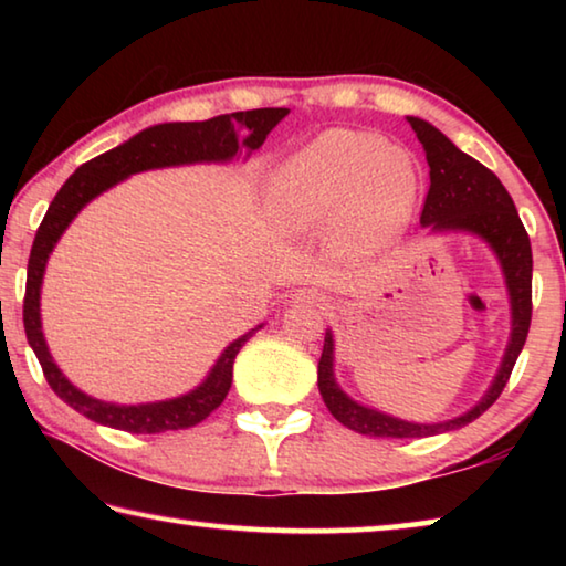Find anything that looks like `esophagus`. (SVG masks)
I'll list each match as a JSON object with an SVG mask.
<instances>
[{"mask_svg":"<svg viewBox=\"0 0 566 566\" xmlns=\"http://www.w3.org/2000/svg\"><path fill=\"white\" fill-rule=\"evenodd\" d=\"M300 304H310V306H324L329 302V294L317 290V286H306V290H300L294 296Z\"/></svg>","mask_w":566,"mask_h":566,"instance_id":"1","label":"esophagus"}]
</instances>
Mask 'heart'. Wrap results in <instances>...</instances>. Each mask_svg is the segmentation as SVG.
Returning a JSON list of instances; mask_svg holds the SVG:
<instances>
[{"mask_svg":"<svg viewBox=\"0 0 566 566\" xmlns=\"http://www.w3.org/2000/svg\"><path fill=\"white\" fill-rule=\"evenodd\" d=\"M417 185V161L407 149L369 132L332 129L274 171L270 209L290 232L339 219L344 242L375 249L405 224Z\"/></svg>","mask_w":566,"mask_h":566,"instance_id":"heart-1","label":"heart"}]
</instances>
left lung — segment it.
<instances>
[{"label":"left lung","instance_id":"1","mask_svg":"<svg viewBox=\"0 0 566 566\" xmlns=\"http://www.w3.org/2000/svg\"><path fill=\"white\" fill-rule=\"evenodd\" d=\"M409 124L427 151L429 165V191L419 222L432 229H464V232L479 234L492 244L502 262L512 296V339L500 375L474 409L444 421V424H411V421L361 407L344 395L332 375V334H324V349L317 367L324 405L344 427L367 437H432L464 427L479 415H484L500 399L506 381H510L532 324V244L510 191L504 189L492 169L457 149L432 124L417 117H409Z\"/></svg>","mask_w":566,"mask_h":566}]
</instances>
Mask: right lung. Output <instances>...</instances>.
<instances>
[{
    "instance_id": "right-lung-1",
    "label": "right lung",
    "mask_w": 566,
    "mask_h": 566,
    "mask_svg": "<svg viewBox=\"0 0 566 566\" xmlns=\"http://www.w3.org/2000/svg\"><path fill=\"white\" fill-rule=\"evenodd\" d=\"M290 109L284 107H266V109H249V112H232L219 114V117L205 122H169L157 124L145 132L134 134L129 142L114 147L104 155L94 157L74 171L64 181L62 189L56 191L50 209L36 229L30 264H27V292H24V332L27 342L34 349L36 359L42 364V371L54 395L66 401L72 409L80 411L97 424L122 429L129 434H159L169 429H189L205 421L212 411L222 405L229 387H232V367L242 344L252 337L262 324L244 337L229 344L222 357L209 371V377L195 391L185 397L155 401V405H109V401L92 399L70 385L56 364L50 357V349L44 344L42 322H40V286L44 276L46 260L56 244V239L70 227L76 212L102 195L104 189L117 185L124 177L134 171H145L155 167H171V165H189V161H227L232 159L239 149H260L276 124H280ZM242 128L248 129V137L238 134Z\"/></svg>"
}]
</instances>
